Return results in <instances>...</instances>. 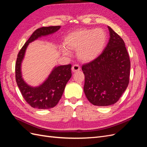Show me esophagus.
I'll use <instances>...</instances> for the list:
<instances>
[{
  "label": "esophagus",
  "instance_id": "34e87169",
  "mask_svg": "<svg viewBox=\"0 0 147 147\" xmlns=\"http://www.w3.org/2000/svg\"><path fill=\"white\" fill-rule=\"evenodd\" d=\"M80 70V67L78 64H74V65L72 66V70L74 72H77V71Z\"/></svg>",
  "mask_w": 147,
  "mask_h": 147
}]
</instances>
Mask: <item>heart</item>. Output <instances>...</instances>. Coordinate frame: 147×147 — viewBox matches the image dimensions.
Here are the masks:
<instances>
[{
	"label": "heart",
	"instance_id": "heart-1",
	"mask_svg": "<svg viewBox=\"0 0 147 147\" xmlns=\"http://www.w3.org/2000/svg\"><path fill=\"white\" fill-rule=\"evenodd\" d=\"M107 34L103 29H82L69 34L64 44L70 50H77V55L80 60L90 62L96 59L106 45ZM64 55H69L65 48L62 49Z\"/></svg>",
	"mask_w": 147,
	"mask_h": 147
}]
</instances>
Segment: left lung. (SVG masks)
<instances>
[{
	"mask_svg": "<svg viewBox=\"0 0 147 147\" xmlns=\"http://www.w3.org/2000/svg\"><path fill=\"white\" fill-rule=\"evenodd\" d=\"M110 38L102 54L83 65L84 92L97 106L113 105L119 99L129 82L131 63L123 40L108 26Z\"/></svg>",
	"mask_w": 147,
	"mask_h": 147,
	"instance_id": "8db88e82",
	"label": "left lung"
}]
</instances>
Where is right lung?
<instances>
[{
    "label": "right lung",
    "instance_id": "right-lung-1",
    "mask_svg": "<svg viewBox=\"0 0 147 147\" xmlns=\"http://www.w3.org/2000/svg\"><path fill=\"white\" fill-rule=\"evenodd\" d=\"M60 28V26H57L35 30L18 55L15 65L17 85L25 100L33 108L48 109L55 107L61 98L67 83L72 76L71 64L55 67L48 78L38 86L29 85L22 76L21 64L29 44L38 38L54 34Z\"/></svg>",
    "mask_w": 147,
    "mask_h": 147
}]
</instances>
